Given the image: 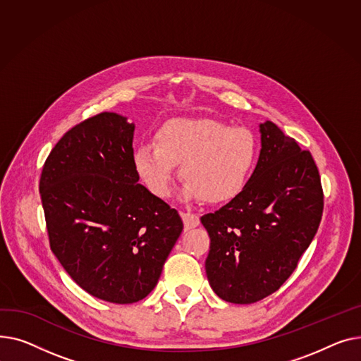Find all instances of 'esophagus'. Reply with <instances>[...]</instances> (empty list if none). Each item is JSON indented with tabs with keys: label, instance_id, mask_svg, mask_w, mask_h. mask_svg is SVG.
<instances>
[{
	"label": "esophagus",
	"instance_id": "obj_1",
	"mask_svg": "<svg viewBox=\"0 0 361 361\" xmlns=\"http://www.w3.org/2000/svg\"><path fill=\"white\" fill-rule=\"evenodd\" d=\"M182 220H183V226H185V230H189V228H194L197 226H200V217L197 214H192V213H182Z\"/></svg>",
	"mask_w": 361,
	"mask_h": 361
}]
</instances>
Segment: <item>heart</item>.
Instances as JSON below:
<instances>
[{
	"mask_svg": "<svg viewBox=\"0 0 361 361\" xmlns=\"http://www.w3.org/2000/svg\"><path fill=\"white\" fill-rule=\"evenodd\" d=\"M154 142L140 144L133 160L141 180L159 198L171 195L180 164L185 200L231 201L245 189L258 157L249 130L208 118L167 121L156 131Z\"/></svg>",
	"mask_w": 361,
	"mask_h": 361,
	"instance_id": "heart-1",
	"label": "heart"
}]
</instances>
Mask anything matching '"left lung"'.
<instances>
[{"label": "left lung", "instance_id": "8db88e82", "mask_svg": "<svg viewBox=\"0 0 361 361\" xmlns=\"http://www.w3.org/2000/svg\"><path fill=\"white\" fill-rule=\"evenodd\" d=\"M242 192L201 217L209 236L207 279L220 299L249 305L277 291L313 240L324 211L314 160L271 121Z\"/></svg>", "mask_w": 361, "mask_h": 361}]
</instances>
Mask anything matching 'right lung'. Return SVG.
<instances>
[{"label": "right lung", "mask_w": 361, "mask_h": 361, "mask_svg": "<svg viewBox=\"0 0 361 361\" xmlns=\"http://www.w3.org/2000/svg\"><path fill=\"white\" fill-rule=\"evenodd\" d=\"M134 130L114 112L82 121L52 148L39 183L54 255L82 290L118 305L150 294L183 228L138 183Z\"/></svg>", "instance_id": "add662e5"}]
</instances>
